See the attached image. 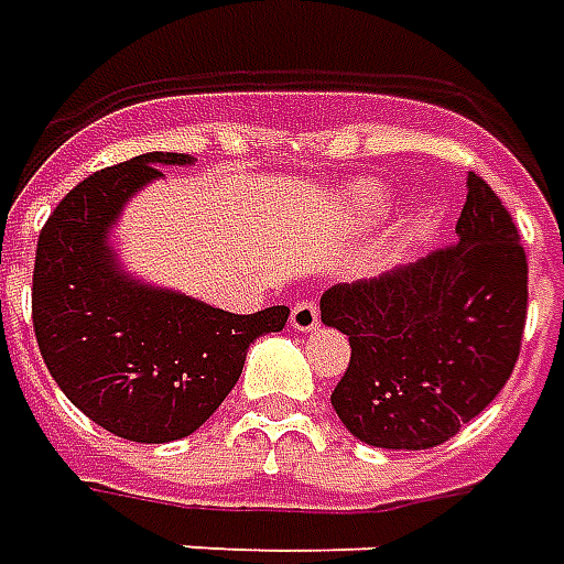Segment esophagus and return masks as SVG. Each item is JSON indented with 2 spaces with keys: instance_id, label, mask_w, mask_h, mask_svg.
<instances>
[{
  "instance_id": "1",
  "label": "esophagus",
  "mask_w": 564,
  "mask_h": 564,
  "mask_svg": "<svg viewBox=\"0 0 564 564\" xmlns=\"http://www.w3.org/2000/svg\"><path fill=\"white\" fill-rule=\"evenodd\" d=\"M290 323H293V329L299 332H314L319 326V307L317 302H299L293 307V314H290Z\"/></svg>"
}]
</instances>
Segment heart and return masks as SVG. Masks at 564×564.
Returning <instances> with one entry per match:
<instances>
[{
    "mask_svg": "<svg viewBox=\"0 0 564 564\" xmlns=\"http://www.w3.org/2000/svg\"><path fill=\"white\" fill-rule=\"evenodd\" d=\"M362 198H366L368 208H371V210H378V208H380V202H383V198H380L378 193H375V189H366V193H362Z\"/></svg>",
    "mask_w": 564,
    "mask_h": 564,
    "instance_id": "b5f03b06",
    "label": "heart"
}]
</instances>
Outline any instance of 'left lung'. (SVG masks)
<instances>
[{"instance_id":"8db88e82","label":"left lung","mask_w":564,"mask_h":564,"mask_svg":"<svg viewBox=\"0 0 564 564\" xmlns=\"http://www.w3.org/2000/svg\"><path fill=\"white\" fill-rule=\"evenodd\" d=\"M456 235L411 269L319 299L323 323L350 341L335 414L371 447L444 444L496 399L520 359L529 262L510 210L480 174H468Z\"/></svg>"}]
</instances>
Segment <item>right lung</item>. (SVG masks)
I'll return each mask as SVG.
<instances>
[{
  "label": "right lung",
  "instance_id": "obj_1",
  "mask_svg": "<svg viewBox=\"0 0 564 564\" xmlns=\"http://www.w3.org/2000/svg\"><path fill=\"white\" fill-rule=\"evenodd\" d=\"M141 153L93 172L42 226L32 271V329L56 387L111 435L165 444L196 432L241 378L247 347L281 332L290 307L229 314L189 295L139 286L108 257L105 232L156 165Z\"/></svg>",
  "mask_w": 564,
  "mask_h": 564
}]
</instances>
